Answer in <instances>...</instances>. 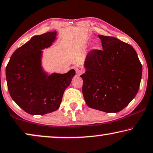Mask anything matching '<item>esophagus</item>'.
<instances>
[{"label":"esophagus","instance_id":"esophagus-1","mask_svg":"<svg viewBox=\"0 0 153 153\" xmlns=\"http://www.w3.org/2000/svg\"><path fill=\"white\" fill-rule=\"evenodd\" d=\"M75 69H76V72L77 74H81L84 72L83 68L81 67V66H76V67H75Z\"/></svg>","mask_w":153,"mask_h":153}]
</instances>
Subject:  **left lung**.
<instances>
[{
	"label": "left lung",
	"mask_w": 153,
	"mask_h": 153,
	"mask_svg": "<svg viewBox=\"0 0 153 153\" xmlns=\"http://www.w3.org/2000/svg\"><path fill=\"white\" fill-rule=\"evenodd\" d=\"M102 50H93L85 61L82 94L91 108L119 112L137 95L142 66L134 48L113 36L98 35Z\"/></svg>",
	"instance_id": "left-lung-1"
}]
</instances>
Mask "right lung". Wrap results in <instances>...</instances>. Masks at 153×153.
I'll return each instance as SVG.
<instances>
[{
	"instance_id": "obj_1",
	"label": "right lung",
	"mask_w": 153,
	"mask_h": 153,
	"mask_svg": "<svg viewBox=\"0 0 153 153\" xmlns=\"http://www.w3.org/2000/svg\"><path fill=\"white\" fill-rule=\"evenodd\" d=\"M57 32L36 35L17 48L6 67L7 88L12 98L25 112L44 115L59 109L64 92L76 75H48L42 66V50L52 45Z\"/></svg>"
}]
</instances>
